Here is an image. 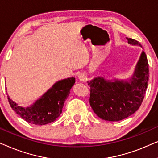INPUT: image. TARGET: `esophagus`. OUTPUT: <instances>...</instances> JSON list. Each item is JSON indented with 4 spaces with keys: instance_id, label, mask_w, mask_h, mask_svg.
I'll use <instances>...</instances> for the list:
<instances>
[{
    "instance_id": "obj_1",
    "label": "esophagus",
    "mask_w": 158,
    "mask_h": 158,
    "mask_svg": "<svg viewBox=\"0 0 158 158\" xmlns=\"http://www.w3.org/2000/svg\"><path fill=\"white\" fill-rule=\"evenodd\" d=\"M78 79L80 81H85L86 80V77L85 76V74H82V73H80L79 74H78Z\"/></svg>"
}]
</instances>
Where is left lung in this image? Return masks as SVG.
Returning <instances> with one entry per match:
<instances>
[{"mask_svg":"<svg viewBox=\"0 0 158 158\" xmlns=\"http://www.w3.org/2000/svg\"><path fill=\"white\" fill-rule=\"evenodd\" d=\"M130 45L141 46L136 40L127 38ZM149 65L145 53L142 52L132 77L129 81L106 80L97 77L88 81L89 103L99 118L117 122L130 117L140 106L149 79Z\"/></svg>","mask_w":158,"mask_h":158,"instance_id":"1","label":"left lung"}]
</instances>
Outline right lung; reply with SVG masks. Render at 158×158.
Returning a JSON list of instances; mask_svg holds the SVG:
<instances>
[{
	"label": "right lung",
	"mask_w": 158,
	"mask_h": 158,
	"mask_svg": "<svg viewBox=\"0 0 158 158\" xmlns=\"http://www.w3.org/2000/svg\"><path fill=\"white\" fill-rule=\"evenodd\" d=\"M75 83V78L71 77L55 83L41 98L28 107H22L10 99H8L13 110L22 119L31 124L44 125L52 123L62 112L64 102Z\"/></svg>",
	"instance_id": "1"
}]
</instances>
